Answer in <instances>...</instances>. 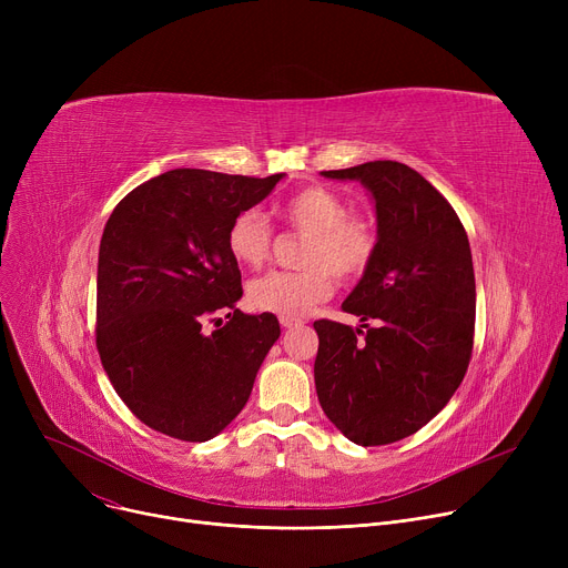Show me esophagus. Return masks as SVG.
<instances>
[{"mask_svg": "<svg viewBox=\"0 0 568 568\" xmlns=\"http://www.w3.org/2000/svg\"><path fill=\"white\" fill-rule=\"evenodd\" d=\"M304 320L302 317H292V315H281V326L283 329H296V326H302Z\"/></svg>", "mask_w": 568, "mask_h": 568, "instance_id": "1", "label": "esophagus"}]
</instances>
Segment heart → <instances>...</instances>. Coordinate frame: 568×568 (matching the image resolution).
<instances>
[{"mask_svg":"<svg viewBox=\"0 0 568 568\" xmlns=\"http://www.w3.org/2000/svg\"><path fill=\"white\" fill-rule=\"evenodd\" d=\"M278 216L311 232L304 272H268L248 285V304L276 315H304L334 292V276L354 278L368 266L375 236L371 225L349 214L347 202L324 186L296 191L278 204ZM272 225L257 209L239 212L227 227V251L242 266H260L272 251Z\"/></svg>","mask_w":568,"mask_h":568,"instance_id":"b5f03b06","label":"heart"}]
</instances>
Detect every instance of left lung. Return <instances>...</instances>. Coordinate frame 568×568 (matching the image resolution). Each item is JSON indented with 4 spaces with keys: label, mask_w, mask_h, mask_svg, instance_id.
<instances>
[{
    "label": "left lung",
    "mask_w": 568,
    "mask_h": 568,
    "mask_svg": "<svg viewBox=\"0 0 568 568\" xmlns=\"http://www.w3.org/2000/svg\"><path fill=\"white\" fill-rule=\"evenodd\" d=\"M322 176L364 184L377 242L343 302L359 329L313 324L317 398L349 442L392 444L424 428L467 373L476 313L467 232L444 195L405 163L371 161Z\"/></svg>",
    "instance_id": "left-lung-1"
}]
</instances>
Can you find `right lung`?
Instances as JSON below:
<instances>
[{
	"instance_id": "right-lung-1",
	"label": "right lung",
	"mask_w": 568,
	"mask_h": 568,
	"mask_svg": "<svg viewBox=\"0 0 568 568\" xmlns=\"http://www.w3.org/2000/svg\"><path fill=\"white\" fill-rule=\"evenodd\" d=\"M285 174L244 176L176 168L133 189L110 214L99 248L97 347L142 424L184 442L216 437L244 409L276 315H246L227 227ZM219 310L229 322L201 324Z\"/></svg>"
}]
</instances>
